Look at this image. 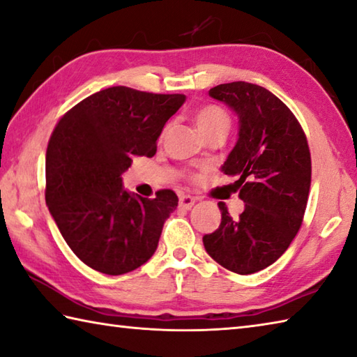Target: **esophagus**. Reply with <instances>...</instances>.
Returning <instances> with one entry per match:
<instances>
[{
  "label": "esophagus",
  "instance_id": "34e87169",
  "mask_svg": "<svg viewBox=\"0 0 357 357\" xmlns=\"http://www.w3.org/2000/svg\"><path fill=\"white\" fill-rule=\"evenodd\" d=\"M194 204H196V199L191 196H180L178 199V206L183 208V210H190Z\"/></svg>",
  "mask_w": 357,
  "mask_h": 357
}]
</instances>
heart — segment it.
<instances>
[{
	"label": "heart",
	"mask_w": 357,
	"mask_h": 357,
	"mask_svg": "<svg viewBox=\"0 0 357 357\" xmlns=\"http://www.w3.org/2000/svg\"><path fill=\"white\" fill-rule=\"evenodd\" d=\"M194 123H196L197 129L202 132V135H206L213 130L219 129V127H228L230 126V118H228L227 113L220 109L218 105H205L200 107L194 115ZM188 178L196 181L197 176L196 174H190Z\"/></svg>",
	"instance_id": "b5f03b06"
}]
</instances>
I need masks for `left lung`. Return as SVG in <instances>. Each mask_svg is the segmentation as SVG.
Returning a JSON list of instances; mask_svg holds the SVG:
<instances>
[{"label": "left lung", "mask_w": 357, "mask_h": 357, "mask_svg": "<svg viewBox=\"0 0 357 357\" xmlns=\"http://www.w3.org/2000/svg\"><path fill=\"white\" fill-rule=\"evenodd\" d=\"M210 96L236 112L239 138L222 166L245 202L233 219L219 202L222 220L204 236L205 250L222 267L248 275L273 264L303 222L311 152L303 127L289 107L264 86L248 82L220 84Z\"/></svg>", "instance_id": "1"}]
</instances>
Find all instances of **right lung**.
Segmentation results:
<instances>
[{"instance_id": "add662e5", "label": "right lung", "mask_w": 357, "mask_h": 357, "mask_svg": "<svg viewBox=\"0 0 357 357\" xmlns=\"http://www.w3.org/2000/svg\"><path fill=\"white\" fill-rule=\"evenodd\" d=\"M185 99L110 86L80 100L54 127L46 149V205L74 255L95 271L123 275L155 253L177 194L132 196L121 174L133 157L155 155L166 121Z\"/></svg>"}]
</instances>
